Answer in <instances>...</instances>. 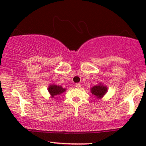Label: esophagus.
<instances>
[{"label":"esophagus","mask_w":146,"mask_h":146,"mask_svg":"<svg viewBox=\"0 0 146 146\" xmlns=\"http://www.w3.org/2000/svg\"><path fill=\"white\" fill-rule=\"evenodd\" d=\"M76 87L77 88H80L81 84H79V83H77L76 84Z\"/></svg>","instance_id":"1"}]
</instances>
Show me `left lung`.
Listing matches in <instances>:
<instances>
[{
    "instance_id": "1",
    "label": "left lung",
    "mask_w": 146,
    "mask_h": 146,
    "mask_svg": "<svg viewBox=\"0 0 146 146\" xmlns=\"http://www.w3.org/2000/svg\"><path fill=\"white\" fill-rule=\"evenodd\" d=\"M90 92L97 99H100L106 94L108 92V88L106 86L102 84L100 82L98 84L92 87Z\"/></svg>"
}]
</instances>
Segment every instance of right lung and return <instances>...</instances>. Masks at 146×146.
<instances>
[{"mask_svg":"<svg viewBox=\"0 0 146 146\" xmlns=\"http://www.w3.org/2000/svg\"><path fill=\"white\" fill-rule=\"evenodd\" d=\"M66 89L64 88L61 86L56 85L54 84H51L48 88V91L50 94L51 98H54L55 96L60 95L66 92Z\"/></svg>","mask_w":146,"mask_h":146,"instance_id":"right-lung-1","label":"right lung"}]
</instances>
